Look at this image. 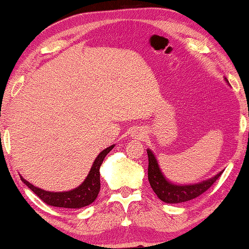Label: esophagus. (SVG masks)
I'll return each mask as SVG.
<instances>
[{"label":"esophagus","mask_w":249,"mask_h":249,"mask_svg":"<svg viewBox=\"0 0 249 249\" xmlns=\"http://www.w3.org/2000/svg\"><path fill=\"white\" fill-rule=\"evenodd\" d=\"M133 137H134V138H136V140H140V138H142V134H141V133H134Z\"/></svg>","instance_id":"obj_1"}]
</instances>
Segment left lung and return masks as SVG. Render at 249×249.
<instances>
[{
	"label": "left lung",
	"mask_w": 249,
	"mask_h": 249,
	"mask_svg": "<svg viewBox=\"0 0 249 249\" xmlns=\"http://www.w3.org/2000/svg\"><path fill=\"white\" fill-rule=\"evenodd\" d=\"M226 80V78H225ZM226 82L229 81L226 80ZM148 154V180L150 187L154 192L157 195L160 200L166 202V203H181V202H187L192 199H196L202 193H204L212 184L220 178L223 171L218 172L212 178L199 183L180 185L171 183L166 177L162 175L160 170L157 159L150 149H147Z\"/></svg>",
	"instance_id": "left-lung-1"
}]
</instances>
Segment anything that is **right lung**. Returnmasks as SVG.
<instances>
[{
    "label": "right lung",
    "mask_w": 249,
    "mask_h": 249,
    "mask_svg": "<svg viewBox=\"0 0 249 249\" xmlns=\"http://www.w3.org/2000/svg\"><path fill=\"white\" fill-rule=\"evenodd\" d=\"M114 148V145L107 147L101 151L95 158L93 165L91 167L89 175L87 176L86 180L73 190L65 191V192H50L43 190V189L37 188L28 181L20 177V180L40 197L46 204L57 206V208H66V209H80L87 206L95 201L100 192V167L102 165L103 160L109 151Z\"/></svg>",
    "instance_id": "obj_1"
}]
</instances>
